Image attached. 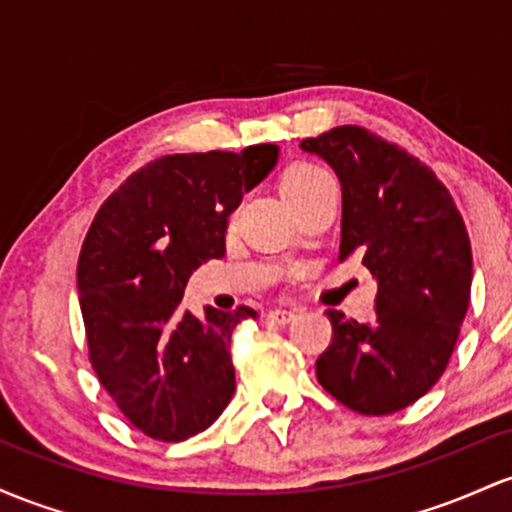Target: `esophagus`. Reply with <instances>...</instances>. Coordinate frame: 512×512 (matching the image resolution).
<instances>
[{"label": "esophagus", "mask_w": 512, "mask_h": 512, "mask_svg": "<svg viewBox=\"0 0 512 512\" xmlns=\"http://www.w3.org/2000/svg\"><path fill=\"white\" fill-rule=\"evenodd\" d=\"M295 309H283V307H278V309H271V312H268V321H271V324H290L292 319H295Z\"/></svg>", "instance_id": "1"}]
</instances>
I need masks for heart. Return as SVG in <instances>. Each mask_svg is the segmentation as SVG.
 <instances>
[{
	"mask_svg": "<svg viewBox=\"0 0 512 512\" xmlns=\"http://www.w3.org/2000/svg\"><path fill=\"white\" fill-rule=\"evenodd\" d=\"M326 183H333L329 171L321 169L317 164L297 162L287 166L283 176H280V191H283L287 203L295 205L307 198V195L319 191V188L326 186Z\"/></svg>",
	"mask_w": 512,
	"mask_h": 512,
	"instance_id": "b5f03b06",
	"label": "heart"
}]
</instances>
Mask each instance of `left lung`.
Here are the masks:
<instances>
[{
	"label": "left lung",
	"instance_id": "8db88e82",
	"mask_svg": "<svg viewBox=\"0 0 512 512\" xmlns=\"http://www.w3.org/2000/svg\"><path fill=\"white\" fill-rule=\"evenodd\" d=\"M341 181V254L377 280L375 319L329 309L333 338L317 380L365 416L401 411L433 389L455 350L472 295V244L438 176L358 125L300 142Z\"/></svg>",
	"mask_w": 512,
	"mask_h": 512
}]
</instances>
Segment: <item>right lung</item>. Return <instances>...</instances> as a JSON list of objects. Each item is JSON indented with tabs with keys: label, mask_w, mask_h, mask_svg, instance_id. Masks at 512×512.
<instances>
[{
	"label": "right lung",
	"mask_w": 512,
	"mask_h": 512,
	"mask_svg": "<svg viewBox=\"0 0 512 512\" xmlns=\"http://www.w3.org/2000/svg\"><path fill=\"white\" fill-rule=\"evenodd\" d=\"M275 162V145L169 154L135 171L91 222L77 266L89 360L147 438L188 440L232 399L229 341L256 312L195 317L181 297L195 268L225 256L227 217Z\"/></svg>",
	"instance_id": "obj_1"
}]
</instances>
